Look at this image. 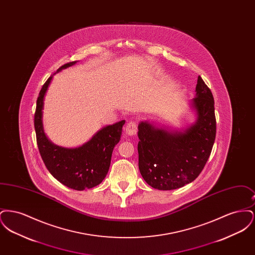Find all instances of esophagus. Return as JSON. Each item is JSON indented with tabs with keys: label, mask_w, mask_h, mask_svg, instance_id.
<instances>
[{
	"label": "esophagus",
	"mask_w": 255,
	"mask_h": 255,
	"mask_svg": "<svg viewBox=\"0 0 255 255\" xmlns=\"http://www.w3.org/2000/svg\"><path fill=\"white\" fill-rule=\"evenodd\" d=\"M137 131V125L134 122H130L127 123L126 127H125V132L128 135H133L136 133Z\"/></svg>",
	"instance_id": "1"
}]
</instances>
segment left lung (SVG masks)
<instances>
[{
  "label": "left lung",
  "mask_w": 255,
  "mask_h": 255,
  "mask_svg": "<svg viewBox=\"0 0 255 255\" xmlns=\"http://www.w3.org/2000/svg\"><path fill=\"white\" fill-rule=\"evenodd\" d=\"M191 105L197 120L183 131L138 124V168L153 188L172 190L193 182L210 156L216 136L214 98L200 75Z\"/></svg>",
  "instance_id": "left-lung-1"
}]
</instances>
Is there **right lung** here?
<instances>
[{
	"instance_id": "obj_1",
	"label": "right lung",
	"mask_w": 255,
	"mask_h": 255,
	"mask_svg": "<svg viewBox=\"0 0 255 255\" xmlns=\"http://www.w3.org/2000/svg\"><path fill=\"white\" fill-rule=\"evenodd\" d=\"M75 63L73 61L63 65L57 73ZM52 77L49 76L37 98L34 128L40 155L49 173L64 185L74 190L95 187L104 180L109 171L112 153L121 140L125 121L102 128L82 146L64 148L53 144L46 136L42 122L44 97Z\"/></svg>"
}]
</instances>
